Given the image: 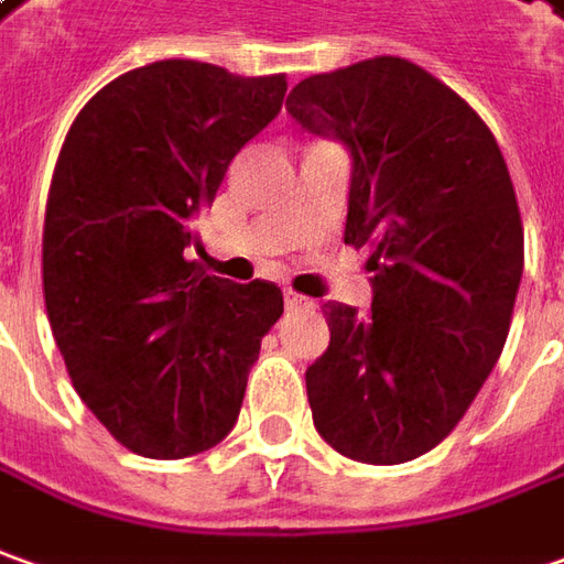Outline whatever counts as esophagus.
Returning a JSON list of instances; mask_svg holds the SVG:
<instances>
[{
    "mask_svg": "<svg viewBox=\"0 0 564 564\" xmlns=\"http://www.w3.org/2000/svg\"><path fill=\"white\" fill-rule=\"evenodd\" d=\"M283 302H286V308H290V312H308V308L314 305L312 299L299 296V293H293V290H286V293H283Z\"/></svg>",
    "mask_w": 564,
    "mask_h": 564,
    "instance_id": "obj_1",
    "label": "esophagus"
}]
</instances>
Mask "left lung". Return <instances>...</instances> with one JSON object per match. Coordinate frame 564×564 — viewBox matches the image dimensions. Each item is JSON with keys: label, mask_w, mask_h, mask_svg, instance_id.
<instances>
[{"label": "left lung", "mask_w": 564, "mask_h": 564, "mask_svg": "<svg viewBox=\"0 0 564 564\" xmlns=\"http://www.w3.org/2000/svg\"><path fill=\"white\" fill-rule=\"evenodd\" d=\"M286 113L351 160L346 243L370 247V312L324 302L305 370L314 429L373 466L432 451L494 370L522 283L507 160L473 107L404 57L302 79Z\"/></svg>", "instance_id": "left-lung-1"}]
</instances>
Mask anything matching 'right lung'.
<instances>
[{
  "mask_svg": "<svg viewBox=\"0 0 564 564\" xmlns=\"http://www.w3.org/2000/svg\"><path fill=\"white\" fill-rule=\"evenodd\" d=\"M286 76L153 61L73 120L42 231V290L76 394L151 459L216 447L283 314L281 286L187 262L194 218L237 151L281 113Z\"/></svg>",
  "mask_w": 564,
  "mask_h": 564,
  "instance_id": "obj_1",
  "label": "right lung"
}]
</instances>
